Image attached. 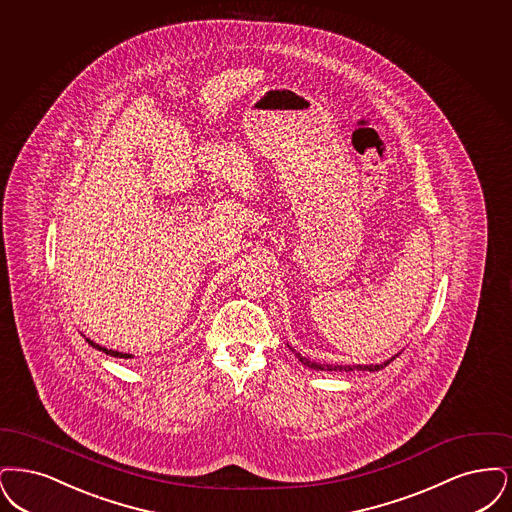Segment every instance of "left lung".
Listing matches in <instances>:
<instances>
[{"instance_id":"obj_1","label":"left lung","mask_w":512,"mask_h":512,"mask_svg":"<svg viewBox=\"0 0 512 512\" xmlns=\"http://www.w3.org/2000/svg\"><path fill=\"white\" fill-rule=\"evenodd\" d=\"M294 352V350H292ZM296 357L306 365V367H310V369H315V371H340V373H350V371H380V369H384L390 361H394L396 357H390L388 361H384V363H378V365H325V363H315V361H310L308 357H302L300 354H296Z\"/></svg>"}]
</instances>
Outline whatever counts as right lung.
<instances>
[{
  "instance_id": "add662e5",
  "label": "right lung",
  "mask_w": 512,
  "mask_h": 512,
  "mask_svg": "<svg viewBox=\"0 0 512 512\" xmlns=\"http://www.w3.org/2000/svg\"><path fill=\"white\" fill-rule=\"evenodd\" d=\"M86 340H88V344H91V346H93V348H95V350H99V352H105V354H107V356L124 357V359H128V357H132V356H130V354H122V352H114V350H109V348H103V346H99V344H95V342H93V340H89V338H86Z\"/></svg>"
}]
</instances>
